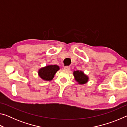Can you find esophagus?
Returning a JSON list of instances; mask_svg holds the SVG:
<instances>
[{"label":"esophagus","mask_w":127,"mask_h":127,"mask_svg":"<svg viewBox=\"0 0 127 127\" xmlns=\"http://www.w3.org/2000/svg\"><path fill=\"white\" fill-rule=\"evenodd\" d=\"M70 66H64V69L65 70H69L70 69Z\"/></svg>","instance_id":"34e87169"}]
</instances>
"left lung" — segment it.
<instances>
[{"label":"left lung","mask_w":127,"mask_h":127,"mask_svg":"<svg viewBox=\"0 0 127 127\" xmlns=\"http://www.w3.org/2000/svg\"><path fill=\"white\" fill-rule=\"evenodd\" d=\"M73 74L74 79L79 85L85 84L89 81V77L82 70H74Z\"/></svg>","instance_id":"8db88e82"}]
</instances>
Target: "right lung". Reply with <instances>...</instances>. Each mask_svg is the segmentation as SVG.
Listing matches in <instances>:
<instances>
[{"instance_id": "add662e5", "label": "right lung", "mask_w": 127, "mask_h": 127, "mask_svg": "<svg viewBox=\"0 0 127 127\" xmlns=\"http://www.w3.org/2000/svg\"><path fill=\"white\" fill-rule=\"evenodd\" d=\"M59 69V66L57 65H48L38 69V75L42 80L49 81L52 80Z\"/></svg>"}]
</instances>
